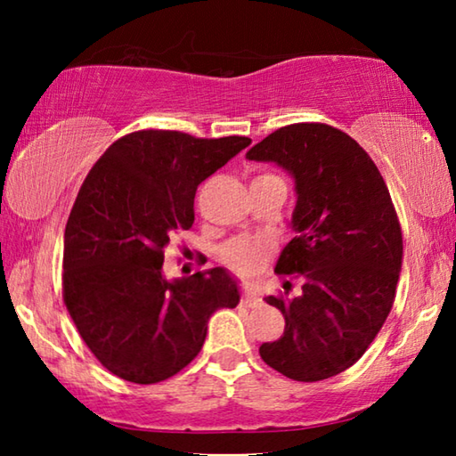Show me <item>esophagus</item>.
<instances>
[{"mask_svg": "<svg viewBox=\"0 0 456 456\" xmlns=\"http://www.w3.org/2000/svg\"><path fill=\"white\" fill-rule=\"evenodd\" d=\"M241 304H243L245 307H259V305H261L259 293L253 291V289H245L243 296H241Z\"/></svg>", "mask_w": 456, "mask_h": 456, "instance_id": "34e87169", "label": "esophagus"}]
</instances>
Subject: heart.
Here are the masks:
<instances>
[{
  "label": "heart",
  "instance_id": "obj_1",
  "mask_svg": "<svg viewBox=\"0 0 456 456\" xmlns=\"http://www.w3.org/2000/svg\"><path fill=\"white\" fill-rule=\"evenodd\" d=\"M257 179H280L275 175H261ZM272 251V243L261 237H237L221 249V259L231 272L239 275H249L264 264Z\"/></svg>",
  "mask_w": 456,
  "mask_h": 456
}]
</instances>
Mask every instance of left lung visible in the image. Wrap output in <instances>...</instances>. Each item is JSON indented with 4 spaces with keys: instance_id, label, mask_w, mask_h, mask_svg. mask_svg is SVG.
Segmentation results:
<instances>
[{
    "instance_id": "obj_1",
    "label": "left lung",
    "mask_w": 456,
    "mask_h": 456,
    "mask_svg": "<svg viewBox=\"0 0 456 456\" xmlns=\"http://www.w3.org/2000/svg\"><path fill=\"white\" fill-rule=\"evenodd\" d=\"M247 159L280 165L296 181V237L275 272L304 280L296 297H265L285 330L259 354L291 380H326L356 364L395 304L403 231L388 187L352 136L320 122L277 128Z\"/></svg>"
}]
</instances>
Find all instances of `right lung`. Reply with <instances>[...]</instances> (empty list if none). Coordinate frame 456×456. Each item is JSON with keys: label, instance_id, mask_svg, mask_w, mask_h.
<instances>
[{"label": "right lung", "instance_id": "obj_1", "mask_svg": "<svg viewBox=\"0 0 456 456\" xmlns=\"http://www.w3.org/2000/svg\"><path fill=\"white\" fill-rule=\"evenodd\" d=\"M249 144L151 128L118 138L92 167L66 223L61 293L108 372L167 380L203 348L211 315L239 304L223 267L168 281L163 264L171 239L192 227L199 184Z\"/></svg>", "mask_w": 456, "mask_h": 456}]
</instances>
